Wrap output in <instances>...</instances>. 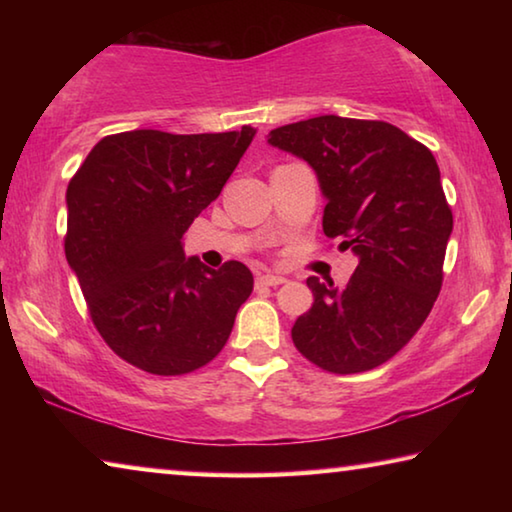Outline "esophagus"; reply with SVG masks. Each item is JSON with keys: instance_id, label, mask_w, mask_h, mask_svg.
Returning <instances> with one entry per match:
<instances>
[{"instance_id": "esophagus-1", "label": "esophagus", "mask_w": 512, "mask_h": 512, "mask_svg": "<svg viewBox=\"0 0 512 512\" xmlns=\"http://www.w3.org/2000/svg\"><path fill=\"white\" fill-rule=\"evenodd\" d=\"M287 280H284L282 275H273V273H266V275H257L255 284L257 287H280V284H284Z\"/></svg>"}]
</instances>
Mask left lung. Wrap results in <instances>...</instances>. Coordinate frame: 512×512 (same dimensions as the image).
I'll list each match as a JSON object with an SVG mask.
<instances>
[{
    "label": "left lung",
    "mask_w": 512,
    "mask_h": 512,
    "mask_svg": "<svg viewBox=\"0 0 512 512\" xmlns=\"http://www.w3.org/2000/svg\"><path fill=\"white\" fill-rule=\"evenodd\" d=\"M268 144L311 164L325 235L359 257L343 289L309 277L314 305L291 339L334 375L377 368L413 339L443 287L454 216L436 158L393 124L336 115L275 128Z\"/></svg>",
    "instance_id": "obj_1"
}]
</instances>
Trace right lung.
Instances as JSON below:
<instances>
[{"instance_id":"right-lung-1","label":"right lung","mask_w":512,"mask_h":512,"mask_svg":"<svg viewBox=\"0 0 512 512\" xmlns=\"http://www.w3.org/2000/svg\"><path fill=\"white\" fill-rule=\"evenodd\" d=\"M255 133L108 135L69 180L67 262L101 339L131 366L187 375L228 341L253 273L235 259L219 271L187 259L183 235Z\"/></svg>"}]
</instances>
